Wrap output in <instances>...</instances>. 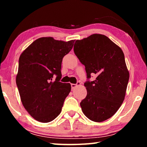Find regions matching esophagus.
<instances>
[{"mask_svg": "<svg viewBox=\"0 0 147 147\" xmlns=\"http://www.w3.org/2000/svg\"><path fill=\"white\" fill-rule=\"evenodd\" d=\"M81 84V83L80 82H77L76 84H71V88H72V89H74L76 88V87L77 86H80Z\"/></svg>", "mask_w": 147, "mask_h": 147, "instance_id": "34e87169", "label": "esophagus"}]
</instances>
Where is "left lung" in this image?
Returning <instances> with one entry per match:
<instances>
[{
	"label": "left lung",
	"instance_id": "obj_1",
	"mask_svg": "<svg viewBox=\"0 0 147 147\" xmlns=\"http://www.w3.org/2000/svg\"><path fill=\"white\" fill-rule=\"evenodd\" d=\"M74 52L85 65L87 78L96 76L84 83L88 93L80 102L82 112L93 121H106L117 111L125 97L129 72L123 52L108 37L98 34L76 40Z\"/></svg>",
	"mask_w": 147,
	"mask_h": 147
}]
</instances>
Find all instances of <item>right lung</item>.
Masks as SVG:
<instances>
[{
	"instance_id": "right-lung-1",
	"label": "right lung",
	"mask_w": 147,
	"mask_h": 147,
	"mask_svg": "<svg viewBox=\"0 0 147 147\" xmlns=\"http://www.w3.org/2000/svg\"><path fill=\"white\" fill-rule=\"evenodd\" d=\"M75 40L40 38L30 45L19 59L16 84L22 104L36 121L49 123L61 111L70 93L69 83H61V62Z\"/></svg>"
}]
</instances>
